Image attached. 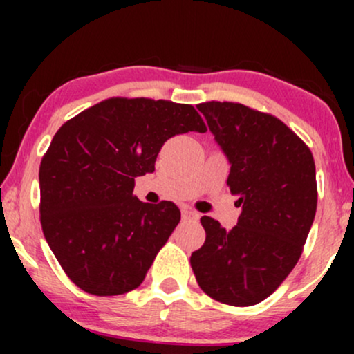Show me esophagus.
<instances>
[{
  "mask_svg": "<svg viewBox=\"0 0 354 354\" xmlns=\"http://www.w3.org/2000/svg\"><path fill=\"white\" fill-rule=\"evenodd\" d=\"M181 214H183V219H185V221H196V219L200 218V214L191 208H183Z\"/></svg>",
  "mask_w": 354,
  "mask_h": 354,
  "instance_id": "1",
  "label": "esophagus"
}]
</instances>
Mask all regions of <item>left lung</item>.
Segmentation results:
<instances>
[{
	"instance_id": "obj_1",
	"label": "left lung",
	"mask_w": 354,
	"mask_h": 354,
	"mask_svg": "<svg viewBox=\"0 0 354 354\" xmlns=\"http://www.w3.org/2000/svg\"><path fill=\"white\" fill-rule=\"evenodd\" d=\"M231 165L228 186L241 206L226 231L201 218L205 245L191 268L209 298L231 306L261 303L293 271L316 214L318 188L311 149L270 113L231 101L196 106Z\"/></svg>"
}]
</instances>
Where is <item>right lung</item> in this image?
<instances>
[{"label": "right lung", "mask_w": 354, "mask_h": 354, "mask_svg": "<svg viewBox=\"0 0 354 354\" xmlns=\"http://www.w3.org/2000/svg\"><path fill=\"white\" fill-rule=\"evenodd\" d=\"M206 124L191 104L109 98L56 131L39 165V221L48 245L76 286L124 295L143 283L180 223L171 201L133 194L135 178L154 171L161 146Z\"/></svg>", "instance_id": "right-lung-1"}]
</instances>
